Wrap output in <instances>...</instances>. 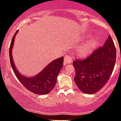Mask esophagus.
<instances>
[{
  "instance_id": "esophagus-1",
  "label": "esophagus",
  "mask_w": 121,
  "mask_h": 121,
  "mask_svg": "<svg viewBox=\"0 0 121 121\" xmlns=\"http://www.w3.org/2000/svg\"><path fill=\"white\" fill-rule=\"evenodd\" d=\"M64 59H65L63 62L64 65H66L67 64L70 63L72 62V59L69 56H65Z\"/></svg>"
}]
</instances>
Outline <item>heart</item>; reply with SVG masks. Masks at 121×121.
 <instances>
[{
	"label": "heart",
	"instance_id": "obj_1",
	"mask_svg": "<svg viewBox=\"0 0 121 121\" xmlns=\"http://www.w3.org/2000/svg\"><path fill=\"white\" fill-rule=\"evenodd\" d=\"M98 44V41L97 39L91 38L86 42L78 50V55L81 57H86L91 54Z\"/></svg>",
	"mask_w": 121,
	"mask_h": 121
}]
</instances>
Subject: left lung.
Returning a JSON list of instances; mask_svg holds the SVG:
<instances>
[{
    "label": "left lung",
    "instance_id": "1",
    "mask_svg": "<svg viewBox=\"0 0 121 121\" xmlns=\"http://www.w3.org/2000/svg\"><path fill=\"white\" fill-rule=\"evenodd\" d=\"M116 50L109 35L104 45L84 60L73 62L76 69L74 82L81 92L93 94L106 84L116 63Z\"/></svg>",
    "mask_w": 121,
    "mask_h": 121
}]
</instances>
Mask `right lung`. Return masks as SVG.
Here are the masks:
<instances>
[{
  "mask_svg": "<svg viewBox=\"0 0 121 121\" xmlns=\"http://www.w3.org/2000/svg\"><path fill=\"white\" fill-rule=\"evenodd\" d=\"M18 31L15 32L11 42L9 54L10 64L15 75L28 90L39 95H45L53 89L56 82V78L61 69L63 64V56L55 59L47 65L41 71L32 77H28L22 74L17 69L12 56V50L15 42V39Z\"/></svg>",
  "mask_w": 121,
  "mask_h": 121,
  "instance_id": "right-lung-1",
  "label": "right lung"
}]
</instances>
